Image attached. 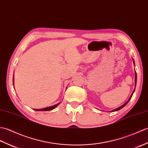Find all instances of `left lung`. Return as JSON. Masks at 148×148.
Here are the masks:
<instances>
[{"label":"left lung","mask_w":148,"mask_h":148,"mask_svg":"<svg viewBox=\"0 0 148 148\" xmlns=\"http://www.w3.org/2000/svg\"><path fill=\"white\" fill-rule=\"evenodd\" d=\"M132 60H133V63H134V66H135V62H134V59L132 58ZM136 82H137V73H136V70H135V87H136ZM134 91H135V88H134V90H133V92H132V94H131V96H130V98L129 99V100H128L125 103H124L123 105H121V106H120V107H119V108H116V109H114V110H112V111H111L110 112H111V111H112V112H113V111H119V110H121V108H123L125 106V105L129 103V101L130 100V99H131V97H132V95H133V94H134Z\"/></svg>","instance_id":"left-lung-1"}]
</instances>
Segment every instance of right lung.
<instances>
[{"label": "right lung", "instance_id": "obj_1", "mask_svg": "<svg viewBox=\"0 0 148 148\" xmlns=\"http://www.w3.org/2000/svg\"><path fill=\"white\" fill-rule=\"evenodd\" d=\"M13 85H14V75H13ZM60 103H61V102H60V103H59L55 104V105H53V106H49V107H46V108H42V109H33V110H34L35 111H51V110H54V108H56Z\"/></svg>", "mask_w": 148, "mask_h": 148}]
</instances>
